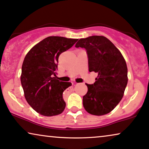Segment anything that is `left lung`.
Returning a JSON list of instances; mask_svg holds the SVG:
<instances>
[{
    "label": "left lung",
    "instance_id": "left-lung-1",
    "mask_svg": "<svg viewBox=\"0 0 149 149\" xmlns=\"http://www.w3.org/2000/svg\"><path fill=\"white\" fill-rule=\"evenodd\" d=\"M76 47L86 51L88 70L98 74L93 84L86 85L83 106L90 114L101 116L110 112L122 100L127 84V67L116 47L104 36L80 39Z\"/></svg>",
    "mask_w": 149,
    "mask_h": 149
}]
</instances>
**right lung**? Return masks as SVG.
Returning <instances> with one entry per match:
<instances>
[{"instance_id":"add662e5","label":"right lung","mask_w":149,"mask_h":149,"mask_svg":"<svg viewBox=\"0 0 149 149\" xmlns=\"http://www.w3.org/2000/svg\"><path fill=\"white\" fill-rule=\"evenodd\" d=\"M78 40L48 37L32 47L26 55L22 67V86L28 104L43 116H56L65 110L66 104L63 93L71 83L56 79L58 56Z\"/></svg>"}]
</instances>
